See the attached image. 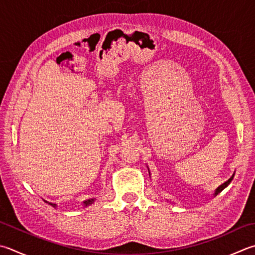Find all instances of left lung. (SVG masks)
<instances>
[{
	"label": "left lung",
	"mask_w": 255,
	"mask_h": 255,
	"mask_svg": "<svg viewBox=\"0 0 255 255\" xmlns=\"http://www.w3.org/2000/svg\"><path fill=\"white\" fill-rule=\"evenodd\" d=\"M232 179H233V177H231L230 179H229V180H228L227 182H224V183L222 184V186H220V187H219V188L217 189V191H216V193H214V194H216V196H217V194H218V193H220V192H221V191L223 190V189H224V188H226V187L228 186V184H229V183H230V182L232 181Z\"/></svg>",
	"instance_id": "1"
}]
</instances>
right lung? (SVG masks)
Instances as JSON below:
<instances>
[{
  "label": "right lung",
  "mask_w": 255,
  "mask_h": 255,
  "mask_svg": "<svg viewBox=\"0 0 255 255\" xmlns=\"http://www.w3.org/2000/svg\"><path fill=\"white\" fill-rule=\"evenodd\" d=\"M47 202V201H46ZM94 202V199H89V200H87V201H85L84 202V204H85V207H87V206H89V204H92ZM51 204V206H53V207H55L56 206V204H53V203H49Z\"/></svg>",
  "instance_id": "add662e5"
}]
</instances>
